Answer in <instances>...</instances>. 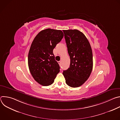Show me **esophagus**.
I'll return each instance as SVG.
<instances>
[{
    "instance_id": "obj_1",
    "label": "esophagus",
    "mask_w": 120,
    "mask_h": 120,
    "mask_svg": "<svg viewBox=\"0 0 120 120\" xmlns=\"http://www.w3.org/2000/svg\"><path fill=\"white\" fill-rule=\"evenodd\" d=\"M61 61H58V63L60 65H61Z\"/></svg>"
}]
</instances>
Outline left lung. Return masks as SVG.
<instances>
[{
    "instance_id": "8db88e82",
    "label": "left lung",
    "mask_w": 120,
    "mask_h": 120,
    "mask_svg": "<svg viewBox=\"0 0 120 120\" xmlns=\"http://www.w3.org/2000/svg\"><path fill=\"white\" fill-rule=\"evenodd\" d=\"M63 31L70 58V67L63 74L68 86L78 87L86 81L92 71V50L82 32L77 29Z\"/></svg>"
}]
</instances>
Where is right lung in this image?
I'll use <instances>...</instances> for the list:
<instances>
[{
  "instance_id": "1",
  "label": "right lung",
  "mask_w": 120,
  "mask_h": 120,
  "mask_svg": "<svg viewBox=\"0 0 120 120\" xmlns=\"http://www.w3.org/2000/svg\"><path fill=\"white\" fill-rule=\"evenodd\" d=\"M63 37L61 30L48 28L40 31L32 43L28 55L29 71L35 81L43 86L52 84L60 72L53 49Z\"/></svg>"
}]
</instances>
